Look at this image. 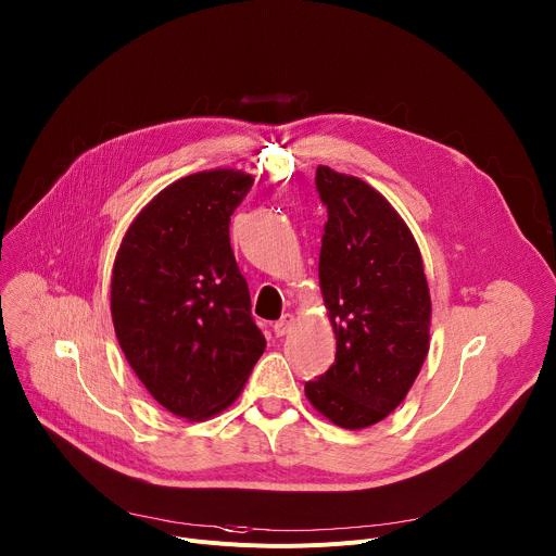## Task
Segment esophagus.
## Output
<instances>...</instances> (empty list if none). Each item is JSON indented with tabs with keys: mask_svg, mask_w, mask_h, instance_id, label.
I'll return each mask as SVG.
<instances>
[{
	"mask_svg": "<svg viewBox=\"0 0 556 556\" xmlns=\"http://www.w3.org/2000/svg\"><path fill=\"white\" fill-rule=\"evenodd\" d=\"M292 321H294V317L290 315V313H286V315H281V319L279 321H275L273 324V330H275V334L277 337H283L288 330H290V326H292Z\"/></svg>",
	"mask_w": 556,
	"mask_h": 556,
	"instance_id": "esophagus-1",
	"label": "esophagus"
}]
</instances>
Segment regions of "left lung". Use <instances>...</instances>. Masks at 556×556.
Wrapping results in <instances>:
<instances>
[{
	"label": "left lung",
	"mask_w": 556,
	"mask_h": 556,
	"mask_svg": "<svg viewBox=\"0 0 556 556\" xmlns=\"http://www.w3.org/2000/svg\"><path fill=\"white\" fill-rule=\"evenodd\" d=\"M315 184L328 208L319 283L337 355L306 396L334 426L362 430L406 399L424 366L430 290L419 245L381 192L328 166Z\"/></svg>",
	"instance_id": "8db88e82"
}]
</instances>
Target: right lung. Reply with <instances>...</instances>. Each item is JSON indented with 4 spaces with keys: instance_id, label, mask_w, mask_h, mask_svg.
Wrapping results in <instances>:
<instances>
[{
    "instance_id": "add662e5",
    "label": "right lung",
    "mask_w": 556,
    "mask_h": 556,
    "mask_svg": "<svg viewBox=\"0 0 556 556\" xmlns=\"http://www.w3.org/2000/svg\"><path fill=\"white\" fill-rule=\"evenodd\" d=\"M252 175L217 168L164 188L117 250L111 313L124 355L168 413L201 421L239 396L266 339L230 248Z\"/></svg>"
}]
</instances>
